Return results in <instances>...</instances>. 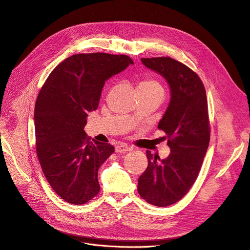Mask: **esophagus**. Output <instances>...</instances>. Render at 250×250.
Wrapping results in <instances>:
<instances>
[{
  "instance_id": "obj_1",
  "label": "esophagus",
  "mask_w": 250,
  "mask_h": 250,
  "mask_svg": "<svg viewBox=\"0 0 250 250\" xmlns=\"http://www.w3.org/2000/svg\"><path fill=\"white\" fill-rule=\"evenodd\" d=\"M132 147L127 146V145H124V144H121V145H118L115 146V152L116 153H127V152H130L132 151Z\"/></svg>"
}]
</instances>
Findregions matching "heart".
I'll return each instance as SVG.
<instances>
[{
    "label": "heart",
    "instance_id": "b5f03b06",
    "mask_svg": "<svg viewBox=\"0 0 250 250\" xmlns=\"http://www.w3.org/2000/svg\"><path fill=\"white\" fill-rule=\"evenodd\" d=\"M139 89H148V90H155V89H162V85L160 84V83H158L155 80H151V79H146L140 82V83L138 84V90Z\"/></svg>",
    "mask_w": 250,
    "mask_h": 250
}]
</instances>
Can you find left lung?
I'll return each instance as SVG.
<instances>
[{"label": "left lung", "instance_id": "obj_1", "mask_svg": "<svg viewBox=\"0 0 250 250\" xmlns=\"http://www.w3.org/2000/svg\"><path fill=\"white\" fill-rule=\"evenodd\" d=\"M144 66L161 75L170 89V102L158 128L167 137L170 154L161 160L146 151L147 167L138 178V192L158 207L179 201L200 171L210 142L207 96L198 75L169 58H142Z\"/></svg>", "mask_w": 250, "mask_h": 250}]
</instances>
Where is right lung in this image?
<instances>
[{
    "instance_id": "add662e5",
    "label": "right lung",
    "mask_w": 250,
    "mask_h": 250,
    "mask_svg": "<svg viewBox=\"0 0 250 250\" xmlns=\"http://www.w3.org/2000/svg\"><path fill=\"white\" fill-rule=\"evenodd\" d=\"M133 60L107 53L76 54L49 75L36 99V153L52 189L66 202L82 205L101 189L98 168L114 146L87 138V112L97 108L105 82Z\"/></svg>"
}]
</instances>
